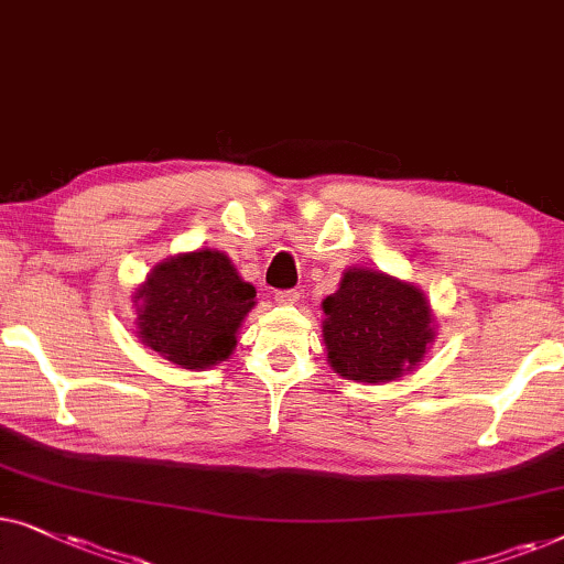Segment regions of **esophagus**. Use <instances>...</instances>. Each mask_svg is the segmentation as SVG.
I'll list each match as a JSON object with an SVG mask.
<instances>
[{
	"label": "esophagus",
	"mask_w": 564,
	"mask_h": 564,
	"mask_svg": "<svg viewBox=\"0 0 564 564\" xmlns=\"http://www.w3.org/2000/svg\"><path fill=\"white\" fill-rule=\"evenodd\" d=\"M299 302V291L296 289H286V291H275V304L281 306H291Z\"/></svg>",
	"instance_id": "1"
}]
</instances>
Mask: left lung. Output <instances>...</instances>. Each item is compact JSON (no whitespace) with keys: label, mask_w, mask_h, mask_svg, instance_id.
Masks as SVG:
<instances>
[{"label":"left lung","mask_w":564,"mask_h":564,"mask_svg":"<svg viewBox=\"0 0 564 564\" xmlns=\"http://www.w3.org/2000/svg\"><path fill=\"white\" fill-rule=\"evenodd\" d=\"M322 310L327 314L322 335L329 364L340 377L364 384L410 371L433 340L425 296L379 270H348Z\"/></svg>","instance_id":"obj_1"}]
</instances>
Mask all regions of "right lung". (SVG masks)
<instances>
[{
    "mask_svg": "<svg viewBox=\"0 0 564 564\" xmlns=\"http://www.w3.org/2000/svg\"><path fill=\"white\" fill-rule=\"evenodd\" d=\"M139 337L183 369L229 358L237 329L254 306V289L224 252L198 250L170 258L137 291Z\"/></svg>",
    "mask_w": 564,
    "mask_h": 564,
    "instance_id": "1",
    "label": "right lung"
}]
</instances>
